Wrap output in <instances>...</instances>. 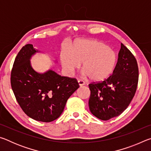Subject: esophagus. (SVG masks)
Segmentation results:
<instances>
[{
  "mask_svg": "<svg viewBox=\"0 0 151 151\" xmlns=\"http://www.w3.org/2000/svg\"><path fill=\"white\" fill-rule=\"evenodd\" d=\"M78 85L80 86H83V85H85V82H84L83 81H81V80L78 81Z\"/></svg>",
  "mask_w": 151,
  "mask_h": 151,
  "instance_id": "1",
  "label": "esophagus"
}]
</instances>
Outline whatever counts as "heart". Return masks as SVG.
<instances>
[{
	"label": "heart",
	"instance_id": "1",
	"mask_svg": "<svg viewBox=\"0 0 151 151\" xmlns=\"http://www.w3.org/2000/svg\"><path fill=\"white\" fill-rule=\"evenodd\" d=\"M64 73L70 76L80 68L93 81L105 80L112 75L117 63L116 52L104 42L96 40H81L71 50L64 48L59 54Z\"/></svg>",
	"mask_w": 151,
	"mask_h": 151
}]
</instances>
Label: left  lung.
I'll return each mask as SVG.
<instances>
[{"mask_svg":"<svg viewBox=\"0 0 151 151\" xmlns=\"http://www.w3.org/2000/svg\"><path fill=\"white\" fill-rule=\"evenodd\" d=\"M139 81V68L134 55L121 43L115 68L105 80L88 85L91 113L108 121L121 114L131 103Z\"/></svg>","mask_w":151,"mask_h":151,"instance_id":"obj_1","label":"left lung"}]
</instances>
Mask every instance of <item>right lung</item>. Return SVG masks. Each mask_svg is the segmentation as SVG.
Returning a JSON list of instances; mask_svg holds the SVG:
<instances>
[{"label":"right lung","mask_w":151,"mask_h":151,"mask_svg":"<svg viewBox=\"0 0 151 151\" xmlns=\"http://www.w3.org/2000/svg\"><path fill=\"white\" fill-rule=\"evenodd\" d=\"M39 50L32 45L24 46L15 58L11 75V87L24 113L38 121L58 119L68 99L79 88L76 78L61 76L49 70L37 73L30 59Z\"/></svg>","instance_id":"right-lung-1"}]
</instances>
